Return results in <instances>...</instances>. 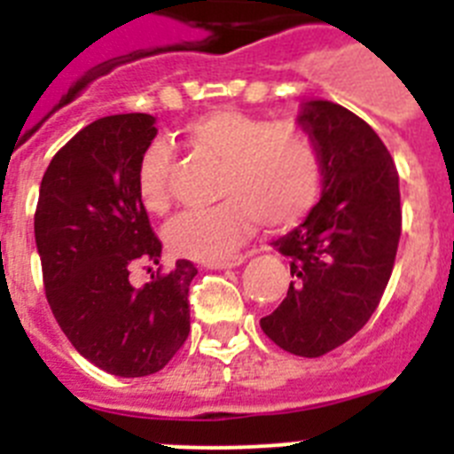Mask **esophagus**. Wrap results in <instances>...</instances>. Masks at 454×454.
Returning a JSON list of instances; mask_svg holds the SVG:
<instances>
[{"mask_svg":"<svg viewBox=\"0 0 454 454\" xmlns=\"http://www.w3.org/2000/svg\"><path fill=\"white\" fill-rule=\"evenodd\" d=\"M247 254H230V256H220V259H214V262H207L208 268H215V270H223V268H234L246 263Z\"/></svg>","mask_w":454,"mask_h":454,"instance_id":"esophagus-1","label":"esophagus"}]
</instances>
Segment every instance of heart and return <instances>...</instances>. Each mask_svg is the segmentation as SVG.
<instances>
[{
  "instance_id": "b5f03b06",
  "label": "heart",
  "mask_w": 454,
  "mask_h": 454,
  "mask_svg": "<svg viewBox=\"0 0 454 454\" xmlns=\"http://www.w3.org/2000/svg\"><path fill=\"white\" fill-rule=\"evenodd\" d=\"M184 145L218 161L214 192L220 202L184 211L166 227L170 252L214 262L234 250L256 224L288 230L316 207L323 188V154L314 134L293 120L239 108H215L191 120ZM172 152L154 140L136 163V192L152 215L170 208Z\"/></svg>"
}]
</instances>
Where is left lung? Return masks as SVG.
I'll use <instances>...</instances> for the list:
<instances>
[{"label": "left lung", "instance_id": "left-lung-1", "mask_svg": "<svg viewBox=\"0 0 454 454\" xmlns=\"http://www.w3.org/2000/svg\"><path fill=\"white\" fill-rule=\"evenodd\" d=\"M300 124L323 154V198L275 240L291 259L286 298L262 318L272 343L320 356L350 340L382 300L395 263L403 208L398 170L371 124L334 102H309Z\"/></svg>", "mask_w": 454, "mask_h": 454}]
</instances>
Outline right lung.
I'll return each instance as SVG.
<instances>
[{"instance_id":"right-lung-1","label":"right lung","mask_w":454,"mask_h":454,"mask_svg":"<svg viewBox=\"0 0 454 454\" xmlns=\"http://www.w3.org/2000/svg\"><path fill=\"white\" fill-rule=\"evenodd\" d=\"M156 136L147 114L106 115L56 152L34 215L47 302L90 364L145 377L177 355L191 332L188 288L198 268L179 259L145 286L131 268L159 263L161 240L136 192V163Z\"/></svg>"}]
</instances>
